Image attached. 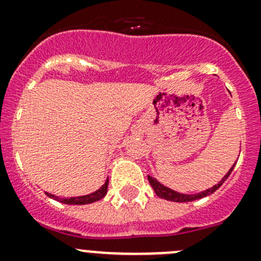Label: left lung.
I'll list each match as a JSON object with an SVG mask.
<instances>
[{"label":"left lung","instance_id":"obj_1","mask_svg":"<svg viewBox=\"0 0 261 261\" xmlns=\"http://www.w3.org/2000/svg\"><path fill=\"white\" fill-rule=\"evenodd\" d=\"M234 166H235V164L232 165L231 169L227 171V174L225 175L223 179H221V181H219V184L214 185L213 188L207 189V190L201 191V193H197V194H193V195H188V194H180V193H177V191L171 190V189L164 186L163 184L159 182L155 177L150 176V175L147 176V179H149L150 185L152 186V189H153V191H155L156 195H158L159 197H161V199H165V200H169V201H174V202H188V201H194V200H197V199H202V197L211 195L213 193H215V191L218 190L221 185H223L224 181L229 177V175L231 174Z\"/></svg>","mask_w":261,"mask_h":261}]
</instances>
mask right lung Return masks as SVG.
<instances>
[{"instance_id": "1", "label": "right lung", "mask_w": 261, "mask_h": 261, "mask_svg": "<svg viewBox=\"0 0 261 261\" xmlns=\"http://www.w3.org/2000/svg\"><path fill=\"white\" fill-rule=\"evenodd\" d=\"M108 186H109V179L105 181L102 186H101L98 190H96L95 193L89 194V195H84V196H73V197H59L55 196L52 194L46 193V195L51 199L57 200L60 202H64V204H68V205H86V204H91V202L98 201V200L102 199L103 196L106 195L108 193Z\"/></svg>"}]
</instances>
